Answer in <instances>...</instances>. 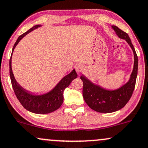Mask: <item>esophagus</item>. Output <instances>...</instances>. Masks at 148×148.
<instances>
[{
  "mask_svg": "<svg viewBox=\"0 0 148 148\" xmlns=\"http://www.w3.org/2000/svg\"><path fill=\"white\" fill-rule=\"evenodd\" d=\"M75 70L77 71V73H79L83 71V66L82 64H77L75 67Z\"/></svg>",
  "mask_w": 148,
  "mask_h": 148,
  "instance_id": "1",
  "label": "esophagus"
}]
</instances>
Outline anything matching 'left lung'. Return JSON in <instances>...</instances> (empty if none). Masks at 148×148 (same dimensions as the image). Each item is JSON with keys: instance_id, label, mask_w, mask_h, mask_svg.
I'll use <instances>...</instances> for the list:
<instances>
[{"instance_id": "1", "label": "left lung", "mask_w": 148, "mask_h": 148, "mask_svg": "<svg viewBox=\"0 0 148 148\" xmlns=\"http://www.w3.org/2000/svg\"><path fill=\"white\" fill-rule=\"evenodd\" d=\"M119 38L125 39L131 47L134 53V63L129 81L115 90H108L95 84L84 75L80 77L83 82L82 94L84 101L90 108L100 113H112L124 107L132 95L138 73V57L130 36L117 26L112 25Z\"/></svg>"}]
</instances>
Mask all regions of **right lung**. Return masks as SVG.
Listing matches in <instances>:
<instances>
[{
    "instance_id": "right-lung-1",
    "label": "right lung",
    "mask_w": 148,
    "mask_h": 148,
    "mask_svg": "<svg viewBox=\"0 0 148 148\" xmlns=\"http://www.w3.org/2000/svg\"><path fill=\"white\" fill-rule=\"evenodd\" d=\"M39 27H41V25H34L27 32L19 36L17 39L14 45L12 55L10 60V75L12 88L14 91L16 96L23 105V107L29 112L34 113V114H45L55 112V110L60 108L63 103L64 91L66 88L69 86L71 82L77 77V74L75 69H73L70 73L64 76L51 91L42 95H35L32 93L18 84V82L15 79L12 69V53L15 47L24 36Z\"/></svg>"
}]
</instances>
